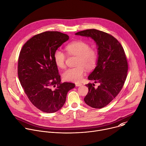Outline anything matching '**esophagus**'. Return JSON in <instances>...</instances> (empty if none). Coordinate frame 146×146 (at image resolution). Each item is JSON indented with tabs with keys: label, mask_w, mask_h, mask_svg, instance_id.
I'll use <instances>...</instances> for the list:
<instances>
[{
	"label": "esophagus",
	"mask_w": 146,
	"mask_h": 146,
	"mask_svg": "<svg viewBox=\"0 0 146 146\" xmlns=\"http://www.w3.org/2000/svg\"><path fill=\"white\" fill-rule=\"evenodd\" d=\"M82 86V84H81V83H76V87H80Z\"/></svg>",
	"instance_id": "1"
}]
</instances>
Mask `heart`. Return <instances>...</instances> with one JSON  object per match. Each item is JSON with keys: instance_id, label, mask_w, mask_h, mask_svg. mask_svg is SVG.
Instances as JSON below:
<instances>
[{"instance_id": "heart-1", "label": "heart", "mask_w": 146, "mask_h": 146, "mask_svg": "<svg viewBox=\"0 0 146 146\" xmlns=\"http://www.w3.org/2000/svg\"><path fill=\"white\" fill-rule=\"evenodd\" d=\"M68 53L77 56V66L65 70L63 78L68 81L78 82L82 78L85 68L87 70L93 69L96 65L98 55L96 51L91 48L85 41H75L66 47ZM65 55L62 51L57 50L54 54V60L56 65L60 69L65 68Z\"/></svg>"}]
</instances>
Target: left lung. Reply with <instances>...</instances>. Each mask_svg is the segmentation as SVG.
I'll return each mask as SVG.
<instances>
[{
  "label": "left lung",
  "instance_id": "1",
  "mask_svg": "<svg viewBox=\"0 0 146 146\" xmlns=\"http://www.w3.org/2000/svg\"><path fill=\"white\" fill-rule=\"evenodd\" d=\"M75 35L91 37L98 49L96 67L88 79L100 85L97 88L94 83L86 85L89 91L84 102L93 108L105 107L119 94L127 78L128 66L123 48L113 36L97 29H87Z\"/></svg>",
  "mask_w": 146,
  "mask_h": 146
}]
</instances>
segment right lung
<instances>
[{
    "instance_id": "1",
    "label": "right lung",
    "mask_w": 146,
    "mask_h": 146,
    "mask_svg": "<svg viewBox=\"0 0 146 146\" xmlns=\"http://www.w3.org/2000/svg\"><path fill=\"white\" fill-rule=\"evenodd\" d=\"M69 38L59 32H45L30 38L19 53L18 75L21 84L33 105L45 113L60 109L68 91L75 87L73 83L60 82L54 60L55 51Z\"/></svg>"
}]
</instances>
